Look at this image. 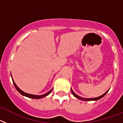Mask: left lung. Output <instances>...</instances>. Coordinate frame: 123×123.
<instances>
[{
  "mask_svg": "<svg viewBox=\"0 0 123 123\" xmlns=\"http://www.w3.org/2000/svg\"><path fill=\"white\" fill-rule=\"evenodd\" d=\"M71 92H72L73 95L75 97H76V98H78V99L81 100H84V101H91V100H95V101H96V100H98L100 99V98H102V97H104L105 96V95H106V93H107V92H108V91H107L106 92H105V93H104V94H103V95H101V96L98 97H95V98H83V97H81L79 96V95H77V94H75L74 92H73V90H72V89H71Z\"/></svg>",
  "mask_w": 123,
  "mask_h": 123,
  "instance_id": "obj_1",
  "label": "left lung"
}]
</instances>
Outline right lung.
<instances>
[{"instance_id": "add662e5", "label": "right lung", "mask_w": 123, "mask_h": 123, "mask_svg": "<svg viewBox=\"0 0 123 123\" xmlns=\"http://www.w3.org/2000/svg\"><path fill=\"white\" fill-rule=\"evenodd\" d=\"M12 81H13V83L14 86H15V88L17 89V91H18V92L20 93V94H21V95H24V96H26L27 97H29V98H35V99H38V98H43V97H46L47 95H48L51 92H52V89H51L50 91H49L48 92H47L46 94H43V95H32V94H28V93H26V92H23V91H21L20 89H19V87H18V86H17V84H15V82H14L13 79L12 78Z\"/></svg>"}]
</instances>
